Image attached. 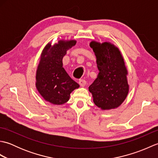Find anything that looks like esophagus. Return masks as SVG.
<instances>
[{
	"instance_id": "esophagus-1",
	"label": "esophagus",
	"mask_w": 158,
	"mask_h": 158,
	"mask_svg": "<svg viewBox=\"0 0 158 158\" xmlns=\"http://www.w3.org/2000/svg\"><path fill=\"white\" fill-rule=\"evenodd\" d=\"M79 85H81V86H85V84H86V81L85 79H79Z\"/></svg>"
}]
</instances>
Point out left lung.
<instances>
[{
	"label": "left lung",
	"mask_w": 158,
	"mask_h": 158,
	"mask_svg": "<svg viewBox=\"0 0 158 158\" xmlns=\"http://www.w3.org/2000/svg\"><path fill=\"white\" fill-rule=\"evenodd\" d=\"M96 57L99 73L89 87L95 105L102 110L121 105L128 94L127 71L119 49L109 42L89 43Z\"/></svg>",
	"instance_id": "left-lung-1"
}]
</instances>
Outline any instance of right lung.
Returning <instances> with one entry per match:
<instances>
[{
    "instance_id": "right-lung-1",
    "label": "right lung",
    "mask_w": 158,
    "mask_h": 158,
    "mask_svg": "<svg viewBox=\"0 0 158 158\" xmlns=\"http://www.w3.org/2000/svg\"><path fill=\"white\" fill-rule=\"evenodd\" d=\"M76 41H59L52 46L48 43L43 50L36 75V87L46 101L62 105L79 85L70 78L63 68L62 59L67 50L75 45Z\"/></svg>"
}]
</instances>
